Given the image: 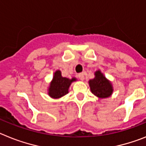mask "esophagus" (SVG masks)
I'll return each instance as SVG.
<instances>
[{"instance_id": "34e87169", "label": "esophagus", "mask_w": 146, "mask_h": 146, "mask_svg": "<svg viewBox=\"0 0 146 146\" xmlns=\"http://www.w3.org/2000/svg\"><path fill=\"white\" fill-rule=\"evenodd\" d=\"M78 77L79 78V79L82 81H84V75L83 73H79V74L78 75Z\"/></svg>"}]
</instances>
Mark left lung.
<instances>
[{
  "label": "left lung",
  "instance_id": "1",
  "mask_svg": "<svg viewBox=\"0 0 146 146\" xmlns=\"http://www.w3.org/2000/svg\"><path fill=\"white\" fill-rule=\"evenodd\" d=\"M92 94L98 98H106L112 94L113 87L111 83L104 76L101 70L95 72V78L89 81Z\"/></svg>",
  "mask_w": 146,
  "mask_h": 146
}]
</instances>
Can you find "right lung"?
Returning <instances> with one entry per match:
<instances>
[{
  "label": "right lung",
  "mask_w": 146,
  "mask_h": 146,
  "mask_svg": "<svg viewBox=\"0 0 146 146\" xmlns=\"http://www.w3.org/2000/svg\"><path fill=\"white\" fill-rule=\"evenodd\" d=\"M75 81H76V78L70 79L62 77L60 70H56L48 87V95L53 98H59L65 96L68 93V89L71 83Z\"/></svg>",
  "instance_id": "obj_1"
}]
</instances>
